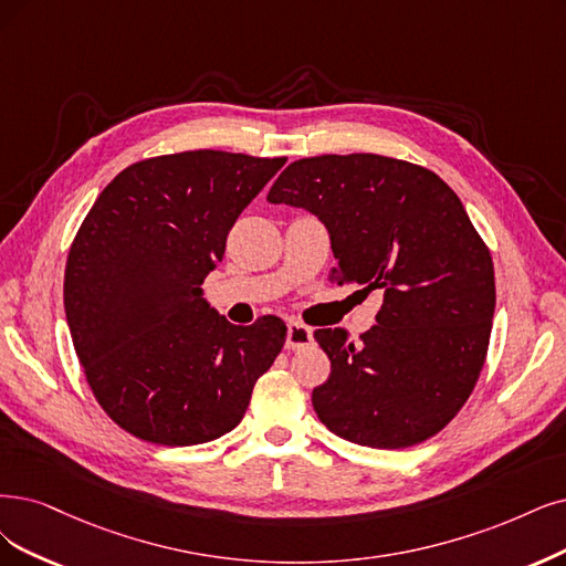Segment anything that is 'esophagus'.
<instances>
[{"label":"esophagus","mask_w":566,"mask_h":566,"mask_svg":"<svg viewBox=\"0 0 566 566\" xmlns=\"http://www.w3.org/2000/svg\"><path fill=\"white\" fill-rule=\"evenodd\" d=\"M307 345H312V328L301 324V322H289L286 347L298 352V349H305Z\"/></svg>","instance_id":"esophagus-1"}]
</instances>
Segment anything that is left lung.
Returning <instances> with one entry per match:
<instances>
[{
  "label": "left lung",
  "instance_id": "1",
  "mask_svg": "<svg viewBox=\"0 0 566 566\" xmlns=\"http://www.w3.org/2000/svg\"><path fill=\"white\" fill-rule=\"evenodd\" d=\"M268 202L305 207L328 228V280L378 291L361 343L343 328L315 338L331 359L312 406L328 431L368 448H410L462 410L485 366L494 265L462 200L427 170L378 154L291 163Z\"/></svg>",
  "mask_w": 566,
  "mask_h": 566
}]
</instances>
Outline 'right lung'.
I'll use <instances>...</instances> for the list:
<instances>
[{"label":"right lung","mask_w":566,"mask_h":566,"mask_svg":"<svg viewBox=\"0 0 566 566\" xmlns=\"http://www.w3.org/2000/svg\"><path fill=\"white\" fill-rule=\"evenodd\" d=\"M286 158L214 149L156 156L118 172L83 219L65 268V312L93 396L156 446L235 429L286 326H235L200 284L228 230Z\"/></svg>","instance_id":"right-lung-1"}]
</instances>
